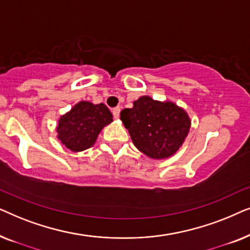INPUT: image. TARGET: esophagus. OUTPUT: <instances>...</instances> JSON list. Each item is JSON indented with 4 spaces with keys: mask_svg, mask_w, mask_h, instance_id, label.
<instances>
[{
    "mask_svg": "<svg viewBox=\"0 0 250 250\" xmlns=\"http://www.w3.org/2000/svg\"><path fill=\"white\" fill-rule=\"evenodd\" d=\"M119 112H121V108H119V107H116V108L112 109V115H114L115 118L119 117Z\"/></svg>",
    "mask_w": 250,
    "mask_h": 250,
    "instance_id": "34e87169",
    "label": "esophagus"
}]
</instances>
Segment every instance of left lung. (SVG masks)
Instances as JSON below:
<instances>
[{"label": "left lung", "mask_w": 250, "mask_h": 250, "mask_svg": "<svg viewBox=\"0 0 250 250\" xmlns=\"http://www.w3.org/2000/svg\"><path fill=\"white\" fill-rule=\"evenodd\" d=\"M121 119L136 148L153 159L173 156L183 145L191 126L184 109L148 95L134 101L133 108L123 109Z\"/></svg>", "instance_id": "left-lung-1"}]
</instances>
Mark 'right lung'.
<instances>
[{
	"mask_svg": "<svg viewBox=\"0 0 250 250\" xmlns=\"http://www.w3.org/2000/svg\"><path fill=\"white\" fill-rule=\"evenodd\" d=\"M111 122L112 114L107 105L81 101L60 117L58 139L71 151H83L94 145L101 129Z\"/></svg>",
	"mask_w": 250,
	"mask_h": 250,
	"instance_id": "obj_1",
	"label": "right lung"
}]
</instances>
